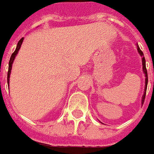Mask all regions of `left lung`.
Returning a JSON list of instances; mask_svg holds the SVG:
<instances>
[{
  "label": "left lung",
  "mask_w": 154,
  "mask_h": 154,
  "mask_svg": "<svg viewBox=\"0 0 154 154\" xmlns=\"http://www.w3.org/2000/svg\"><path fill=\"white\" fill-rule=\"evenodd\" d=\"M138 52L140 53L141 56H142V64H143V70H144V73H145V92H144V95H143V99H142V103H144V99H145V94H146V90H147V85H148V73H147V69H146V65H145V59H144V54H143V52L141 51L140 47L138 46Z\"/></svg>",
  "instance_id": "left-lung-1"
}]
</instances>
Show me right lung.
Returning <instances> with one entry per match:
<instances>
[{"mask_svg": "<svg viewBox=\"0 0 154 154\" xmlns=\"http://www.w3.org/2000/svg\"><path fill=\"white\" fill-rule=\"evenodd\" d=\"M23 41V37L19 40V42H18V44H17V47H16V49H15V51H14V52L13 54H11V57H10V62H9V69H8V73H7L8 84H9V81H10V72H11V68H12V63H13L14 60V58H15V56H16V54H17V53H18V51H19V48L21 47V45H22Z\"/></svg>", "mask_w": 154, "mask_h": 154, "instance_id": "add662e5", "label": "right lung"}]
</instances>
